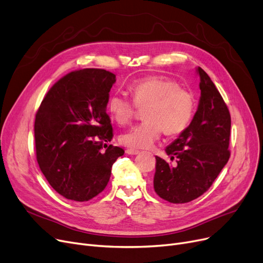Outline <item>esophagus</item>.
<instances>
[{
  "mask_svg": "<svg viewBox=\"0 0 263 263\" xmlns=\"http://www.w3.org/2000/svg\"><path fill=\"white\" fill-rule=\"evenodd\" d=\"M125 153H127L128 155H132V156H134V155H138L140 152H139V151H136V149H133V148H128V149L125 151Z\"/></svg>",
  "mask_w": 263,
  "mask_h": 263,
  "instance_id": "esophagus-1",
  "label": "esophagus"
}]
</instances>
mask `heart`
Returning <instances> with one entry per match:
<instances>
[{"instance_id": "obj_1", "label": "heart", "mask_w": 263, "mask_h": 263, "mask_svg": "<svg viewBox=\"0 0 263 263\" xmlns=\"http://www.w3.org/2000/svg\"><path fill=\"white\" fill-rule=\"evenodd\" d=\"M129 89L133 100L115 92L107 103L111 117L120 124L129 122L138 108H145V121L119 136L124 146L144 149L151 147L162 131L174 136L188 128L196 111V98L176 81L163 76H148L133 82Z\"/></svg>"}]
</instances>
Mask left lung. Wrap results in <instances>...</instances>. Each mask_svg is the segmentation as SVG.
<instances>
[{
    "instance_id": "8db88e82",
    "label": "left lung",
    "mask_w": 263,
    "mask_h": 263,
    "mask_svg": "<svg viewBox=\"0 0 263 263\" xmlns=\"http://www.w3.org/2000/svg\"><path fill=\"white\" fill-rule=\"evenodd\" d=\"M200 103L189 127L165 148L174 165L156 157L154 188L171 203L195 200L206 192L230 158L231 116L227 104L201 67Z\"/></svg>"
}]
</instances>
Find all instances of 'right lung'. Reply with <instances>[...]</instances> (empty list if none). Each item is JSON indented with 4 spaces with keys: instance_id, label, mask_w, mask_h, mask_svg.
Here are the masks:
<instances>
[{
    "instance_id": "obj_1",
    "label": "right lung",
    "mask_w": 263,
    "mask_h": 263,
    "mask_svg": "<svg viewBox=\"0 0 263 263\" xmlns=\"http://www.w3.org/2000/svg\"><path fill=\"white\" fill-rule=\"evenodd\" d=\"M116 75L83 68L60 78L44 97L34 123L36 160L49 185L67 200L89 201L103 191L124 154L106 112Z\"/></svg>"
}]
</instances>
